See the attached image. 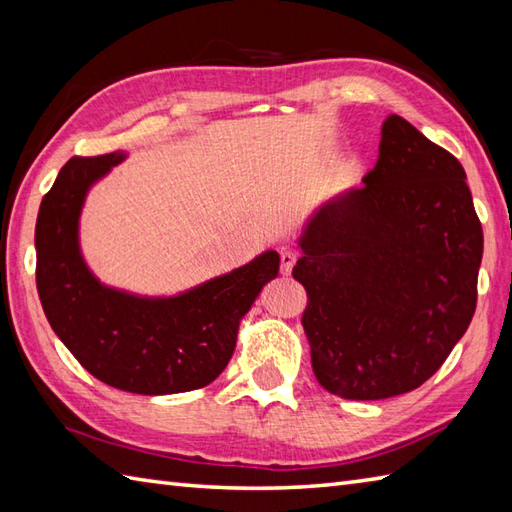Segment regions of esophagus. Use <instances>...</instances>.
Listing matches in <instances>:
<instances>
[{"instance_id":"1","label":"esophagus","mask_w":512,"mask_h":512,"mask_svg":"<svg viewBox=\"0 0 512 512\" xmlns=\"http://www.w3.org/2000/svg\"><path fill=\"white\" fill-rule=\"evenodd\" d=\"M295 264L297 253H292V250H281V275H290V270Z\"/></svg>"}]
</instances>
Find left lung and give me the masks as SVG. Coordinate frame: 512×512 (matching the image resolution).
I'll return each instance as SVG.
<instances>
[{
  "label": "left lung",
  "mask_w": 512,
  "mask_h": 512,
  "mask_svg": "<svg viewBox=\"0 0 512 512\" xmlns=\"http://www.w3.org/2000/svg\"><path fill=\"white\" fill-rule=\"evenodd\" d=\"M299 248L301 323L314 376L334 396L420 387L473 319L484 235L466 173L402 116L383 123L363 187L323 202Z\"/></svg>",
  "instance_id": "left-lung-1"
}]
</instances>
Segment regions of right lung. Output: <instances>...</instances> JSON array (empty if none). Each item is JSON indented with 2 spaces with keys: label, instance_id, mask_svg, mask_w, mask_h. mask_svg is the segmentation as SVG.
<instances>
[{
  "label": "right lung",
  "instance_id": "obj_1",
  "mask_svg": "<svg viewBox=\"0 0 512 512\" xmlns=\"http://www.w3.org/2000/svg\"><path fill=\"white\" fill-rule=\"evenodd\" d=\"M125 151L72 158L43 195L37 228V290L54 334L92 376L143 396L206 387L235 350L239 319L279 273L277 250L176 297H140L101 284L79 244V217L92 184Z\"/></svg>",
  "mask_w": 512,
  "mask_h": 512
}]
</instances>
